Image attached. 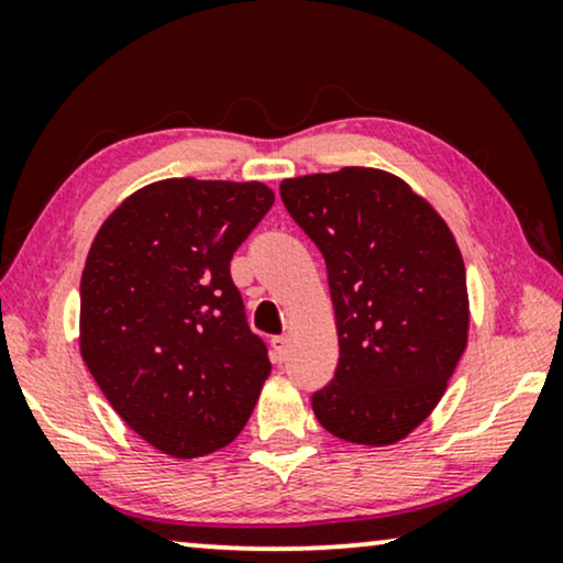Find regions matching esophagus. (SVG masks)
Instances as JSON below:
<instances>
[{"mask_svg": "<svg viewBox=\"0 0 563 563\" xmlns=\"http://www.w3.org/2000/svg\"><path fill=\"white\" fill-rule=\"evenodd\" d=\"M272 349H274V356L282 361L284 356H287V349H289V338H287V335H276V338H272Z\"/></svg>", "mask_w": 563, "mask_h": 563, "instance_id": "obj_1", "label": "esophagus"}]
</instances>
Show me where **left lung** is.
Listing matches in <instances>:
<instances>
[{"label": "left lung", "instance_id": "obj_1", "mask_svg": "<svg viewBox=\"0 0 563 563\" xmlns=\"http://www.w3.org/2000/svg\"><path fill=\"white\" fill-rule=\"evenodd\" d=\"M282 199L318 245L333 299L338 366L312 395L320 426L358 445H391L441 402L468 343L459 243L433 205L372 166L282 181Z\"/></svg>", "mask_w": 563, "mask_h": 563}]
</instances>
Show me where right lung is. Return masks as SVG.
<instances>
[{
    "instance_id": "right-lung-1",
    "label": "right lung",
    "mask_w": 563,
    "mask_h": 563,
    "mask_svg": "<svg viewBox=\"0 0 563 563\" xmlns=\"http://www.w3.org/2000/svg\"><path fill=\"white\" fill-rule=\"evenodd\" d=\"M274 191L195 176L145 184L91 241L79 351L130 430L174 459L225 449L272 374L230 258Z\"/></svg>"
}]
</instances>
